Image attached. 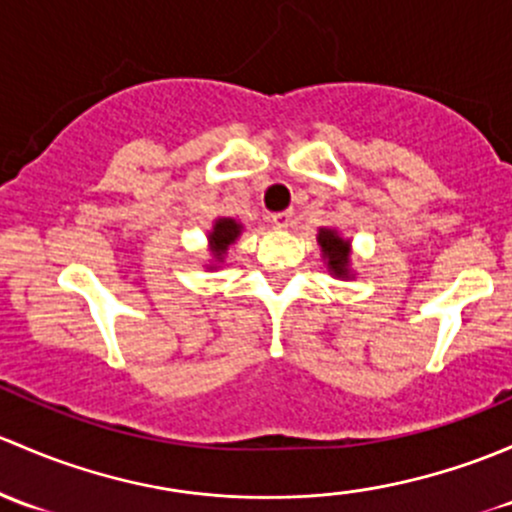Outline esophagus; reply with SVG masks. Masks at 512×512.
<instances>
[{
  "label": "esophagus",
  "instance_id": "1",
  "mask_svg": "<svg viewBox=\"0 0 512 512\" xmlns=\"http://www.w3.org/2000/svg\"><path fill=\"white\" fill-rule=\"evenodd\" d=\"M293 221V212L291 209H286V212H273L271 214V224L276 226V229H288Z\"/></svg>",
  "mask_w": 512,
  "mask_h": 512
}]
</instances>
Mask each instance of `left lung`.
<instances>
[{
    "label": "left lung",
    "mask_w": 512,
    "mask_h": 512,
    "mask_svg": "<svg viewBox=\"0 0 512 512\" xmlns=\"http://www.w3.org/2000/svg\"><path fill=\"white\" fill-rule=\"evenodd\" d=\"M320 246H323V254L328 256L330 268L335 271V276H345V266H347V258H350V251H347V241H342L335 231L330 229H320L318 236Z\"/></svg>",
    "instance_id": "8db88e82"
}]
</instances>
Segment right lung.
<instances>
[{
  "label": "right lung",
  "instance_id": "right-lung-1",
  "mask_svg": "<svg viewBox=\"0 0 512 512\" xmlns=\"http://www.w3.org/2000/svg\"><path fill=\"white\" fill-rule=\"evenodd\" d=\"M241 226L236 224L234 219H219L217 226H214V231L209 234V239H212V246H214V256L221 258L224 256L226 246L234 244V239L239 236Z\"/></svg>",
  "mask_w": 512,
  "mask_h": 512
}]
</instances>
